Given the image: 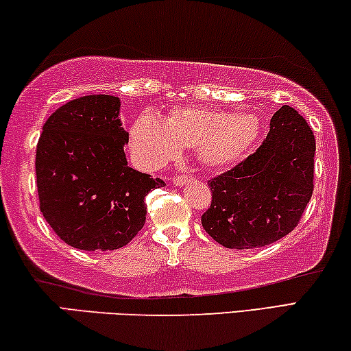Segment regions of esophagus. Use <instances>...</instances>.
Instances as JSON below:
<instances>
[{"instance_id": "34e87169", "label": "esophagus", "mask_w": 351, "mask_h": 351, "mask_svg": "<svg viewBox=\"0 0 351 351\" xmlns=\"http://www.w3.org/2000/svg\"><path fill=\"white\" fill-rule=\"evenodd\" d=\"M189 180H193V176H174L172 177V185L185 186Z\"/></svg>"}]
</instances>
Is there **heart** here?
<instances>
[{
  "label": "heart",
  "instance_id": "1",
  "mask_svg": "<svg viewBox=\"0 0 351 351\" xmlns=\"http://www.w3.org/2000/svg\"><path fill=\"white\" fill-rule=\"evenodd\" d=\"M260 134L261 121L255 113L180 106L165 118L143 112L130 125L129 145L135 163L145 171L176 160L182 147H194L200 163L219 169L244 158Z\"/></svg>",
  "mask_w": 351,
  "mask_h": 351
}]
</instances>
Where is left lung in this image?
Masks as SVG:
<instances>
[{
  "label": "left lung",
  "instance_id": "obj_1",
  "mask_svg": "<svg viewBox=\"0 0 351 351\" xmlns=\"http://www.w3.org/2000/svg\"><path fill=\"white\" fill-rule=\"evenodd\" d=\"M315 138L297 110L283 106L255 154L208 182L202 227L227 249L272 244L297 227L313 196Z\"/></svg>",
  "mask_w": 351,
  "mask_h": 351
}]
</instances>
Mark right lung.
<instances>
[{"label": "right lung", "instance_id": "right-lung-1", "mask_svg": "<svg viewBox=\"0 0 351 351\" xmlns=\"http://www.w3.org/2000/svg\"><path fill=\"white\" fill-rule=\"evenodd\" d=\"M121 101L88 95L46 119L36 154L43 217L57 237L79 250H114L145 226V197L162 179L132 169L124 146Z\"/></svg>", "mask_w": 351, "mask_h": 351}]
</instances>
